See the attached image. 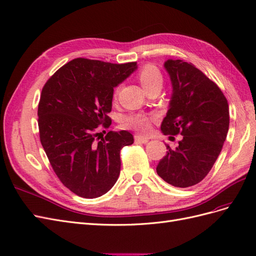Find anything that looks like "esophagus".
Listing matches in <instances>:
<instances>
[{"label":"esophagus","mask_w":256,"mask_h":256,"mask_svg":"<svg viewBox=\"0 0 256 256\" xmlns=\"http://www.w3.org/2000/svg\"><path fill=\"white\" fill-rule=\"evenodd\" d=\"M149 142V138L142 137V136H135V142L137 144H147Z\"/></svg>","instance_id":"esophagus-1"}]
</instances>
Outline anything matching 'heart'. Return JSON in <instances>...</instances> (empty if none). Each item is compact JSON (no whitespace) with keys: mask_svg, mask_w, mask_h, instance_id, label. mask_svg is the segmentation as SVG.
<instances>
[{"mask_svg":"<svg viewBox=\"0 0 256 256\" xmlns=\"http://www.w3.org/2000/svg\"><path fill=\"white\" fill-rule=\"evenodd\" d=\"M138 79H140V82L142 84L146 91L156 86H162L163 82L162 74H160L158 68L152 64H147L140 68V72H138ZM116 92H118V89H116L114 94H116ZM149 123V116L142 114L130 116L126 119V121H124L126 126L140 130L142 133L148 132Z\"/></svg>","mask_w":256,"mask_h":256,"instance_id":"b5f03b06","label":"heart"}]
</instances>
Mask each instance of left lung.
I'll list each match as a JSON object with an SVG mask.
<instances>
[{"label": "left lung", "instance_id": "8db88e82", "mask_svg": "<svg viewBox=\"0 0 256 256\" xmlns=\"http://www.w3.org/2000/svg\"><path fill=\"white\" fill-rule=\"evenodd\" d=\"M164 68L172 91L160 130L184 138L176 149L166 144L156 172L167 184L188 188L207 176L220 154L230 126L228 104L220 88L192 63L170 59Z\"/></svg>", "mask_w": 256, "mask_h": 256}]
</instances>
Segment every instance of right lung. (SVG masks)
<instances>
[{
  "label": "right lung",
  "instance_id": "right-lung-1",
  "mask_svg": "<svg viewBox=\"0 0 256 256\" xmlns=\"http://www.w3.org/2000/svg\"><path fill=\"white\" fill-rule=\"evenodd\" d=\"M137 70V63L112 64L79 58L58 70L44 86L38 104L40 138L56 174L84 198L106 194L119 178L120 150L134 142L128 130L108 132L114 88ZM100 140V138H98Z\"/></svg>",
  "mask_w": 256,
  "mask_h": 256
}]
</instances>
